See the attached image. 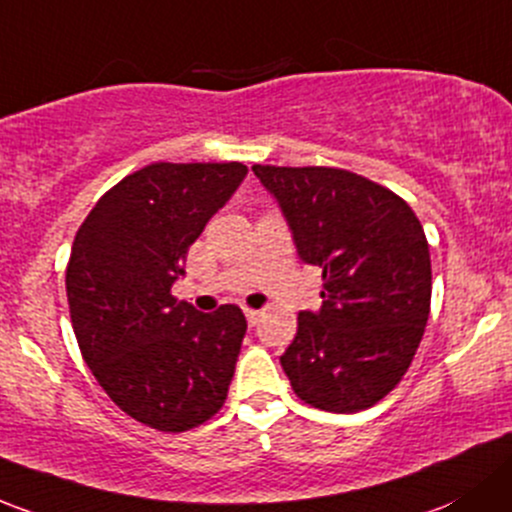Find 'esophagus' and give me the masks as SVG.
<instances>
[{"label":"esophagus","mask_w":512,"mask_h":512,"mask_svg":"<svg viewBox=\"0 0 512 512\" xmlns=\"http://www.w3.org/2000/svg\"><path fill=\"white\" fill-rule=\"evenodd\" d=\"M245 316H247V321H250V324H257V319H260V316H262V311L245 306Z\"/></svg>","instance_id":"1"}]
</instances>
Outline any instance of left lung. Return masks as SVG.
<instances>
[{
	"mask_svg": "<svg viewBox=\"0 0 512 512\" xmlns=\"http://www.w3.org/2000/svg\"><path fill=\"white\" fill-rule=\"evenodd\" d=\"M282 206L299 257L321 267L319 314L301 311L279 363L306 405L351 414L412 365L432 304V260L414 211L390 188L333 166H252Z\"/></svg>",
	"mask_w": 512,
	"mask_h": 512,
	"instance_id": "obj_1",
	"label": "left lung"
}]
</instances>
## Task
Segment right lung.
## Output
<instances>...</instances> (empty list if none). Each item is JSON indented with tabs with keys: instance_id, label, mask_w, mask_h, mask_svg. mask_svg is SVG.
Segmentation results:
<instances>
[{
	"instance_id": "right-lung-1",
	"label": "right lung",
	"mask_w": 512,
	"mask_h": 512,
	"mask_svg": "<svg viewBox=\"0 0 512 512\" xmlns=\"http://www.w3.org/2000/svg\"><path fill=\"white\" fill-rule=\"evenodd\" d=\"M245 174L240 161H157L112 186L75 233L66 292L80 353L110 400L159 432L208 422L228 397L245 314H201L171 284Z\"/></svg>"
}]
</instances>
